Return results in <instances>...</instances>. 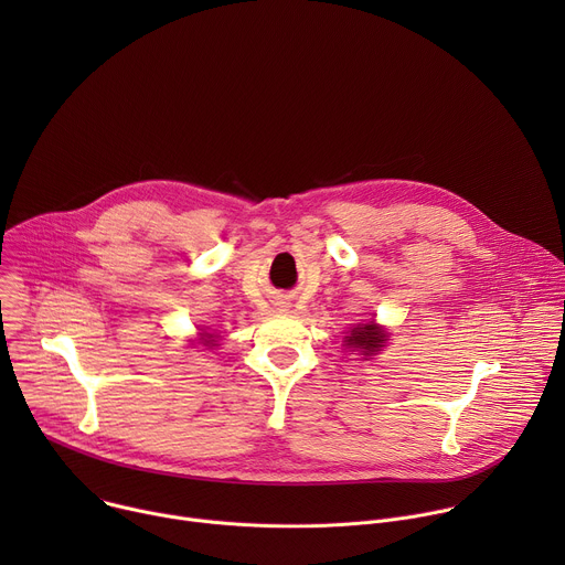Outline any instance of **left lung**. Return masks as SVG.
Segmentation results:
<instances>
[{"label": "left lung", "mask_w": 565, "mask_h": 565, "mask_svg": "<svg viewBox=\"0 0 565 565\" xmlns=\"http://www.w3.org/2000/svg\"><path fill=\"white\" fill-rule=\"evenodd\" d=\"M349 349H358L364 358L377 355L382 347L386 344V333L375 324V321H366V324H355L349 335L344 338Z\"/></svg>", "instance_id": "1"}]
</instances>
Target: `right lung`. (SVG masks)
Instances as JSON below:
<instances>
[{
	"label": "right lung",
	"instance_id": "right-lung-1",
	"mask_svg": "<svg viewBox=\"0 0 565 565\" xmlns=\"http://www.w3.org/2000/svg\"><path fill=\"white\" fill-rule=\"evenodd\" d=\"M205 338H207V340H205V347H210V349H212V347H216V335L205 333Z\"/></svg>",
	"mask_w": 565,
	"mask_h": 565
}]
</instances>
